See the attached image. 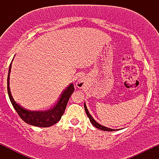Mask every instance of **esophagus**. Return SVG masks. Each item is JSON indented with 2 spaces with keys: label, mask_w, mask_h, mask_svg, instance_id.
I'll return each mask as SVG.
<instances>
[{
  "label": "esophagus",
  "mask_w": 159,
  "mask_h": 159,
  "mask_svg": "<svg viewBox=\"0 0 159 159\" xmlns=\"http://www.w3.org/2000/svg\"><path fill=\"white\" fill-rule=\"evenodd\" d=\"M77 85H78V87H79V88H82V87H84V81H82V80H79L77 82Z\"/></svg>",
  "instance_id": "34e87169"
}]
</instances>
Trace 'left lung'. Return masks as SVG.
Instances as JSON below:
<instances>
[{
    "mask_svg": "<svg viewBox=\"0 0 159 159\" xmlns=\"http://www.w3.org/2000/svg\"><path fill=\"white\" fill-rule=\"evenodd\" d=\"M84 110H85V112L86 114H87V116L89 117V119H90V123L93 124V125H94L95 127L97 128V129H100V130H102V131H106V132H114V131H116V129H110V128H107V127H105L104 126V125H102L101 124L98 123L93 118V116H91L90 113H89V111L88 109H87V106H86V104L84 102Z\"/></svg>",
    "mask_w": 159,
    "mask_h": 159,
    "instance_id": "left-lung-1",
    "label": "left lung"
}]
</instances>
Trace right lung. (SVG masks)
<instances>
[{"label":"right lung","mask_w":159,"mask_h":159,"mask_svg":"<svg viewBox=\"0 0 159 159\" xmlns=\"http://www.w3.org/2000/svg\"><path fill=\"white\" fill-rule=\"evenodd\" d=\"M13 61L12 59L10 65V68L8 71V76H7V92H8L9 97L16 112L19 115L20 117L23 121L27 124L38 127H50L54 124H56L61 119L64 113L66 107L70 98L71 95L74 92L75 87L73 84H70L61 95L59 100L55 105L50 109L46 111H30L25 109V107L19 105L12 98L10 88V75L11 72V67Z\"/></svg>","instance_id":"add662e5"}]
</instances>
